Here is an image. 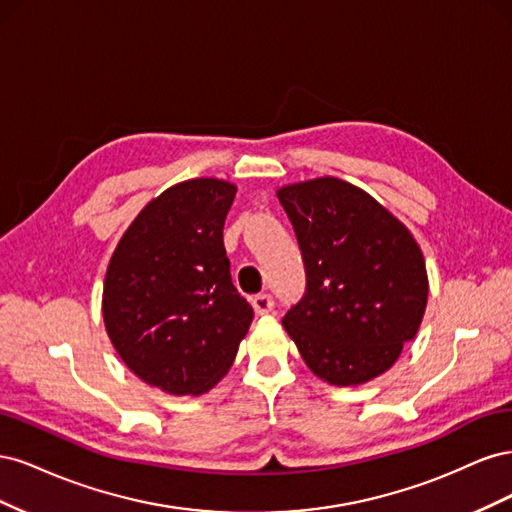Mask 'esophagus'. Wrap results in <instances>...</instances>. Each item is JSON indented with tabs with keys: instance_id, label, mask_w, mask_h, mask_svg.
<instances>
[{
	"instance_id": "34e87169",
	"label": "esophagus",
	"mask_w": 512,
	"mask_h": 512,
	"mask_svg": "<svg viewBox=\"0 0 512 512\" xmlns=\"http://www.w3.org/2000/svg\"><path fill=\"white\" fill-rule=\"evenodd\" d=\"M252 305H254V312H256L258 316H262V314H269L275 303H273L271 294L262 292V294H256V297L252 299Z\"/></svg>"
}]
</instances>
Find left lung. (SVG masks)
Listing matches in <instances>:
<instances>
[{"label": "left lung", "instance_id": "left-lung-1", "mask_svg": "<svg viewBox=\"0 0 512 512\" xmlns=\"http://www.w3.org/2000/svg\"><path fill=\"white\" fill-rule=\"evenodd\" d=\"M305 262L303 299L282 318L305 365L333 386L378 378L416 337L427 307V269L404 222L337 177L284 185Z\"/></svg>", "mask_w": 512, "mask_h": 512}]
</instances>
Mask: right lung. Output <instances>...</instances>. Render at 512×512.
I'll return each mask as SVG.
<instances>
[{"mask_svg": "<svg viewBox=\"0 0 512 512\" xmlns=\"http://www.w3.org/2000/svg\"><path fill=\"white\" fill-rule=\"evenodd\" d=\"M235 194L215 177L173 185L136 215L108 262L106 333L132 374L168 395L213 389L252 324L222 235Z\"/></svg>", "mask_w": 512, "mask_h": 512, "instance_id": "obj_1", "label": "right lung"}]
</instances>
